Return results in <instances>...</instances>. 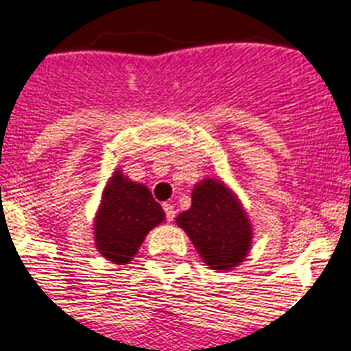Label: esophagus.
I'll return each mask as SVG.
<instances>
[{
    "mask_svg": "<svg viewBox=\"0 0 351 351\" xmlns=\"http://www.w3.org/2000/svg\"><path fill=\"white\" fill-rule=\"evenodd\" d=\"M164 210H166L167 221H173V220H175L176 210H175V207H173V205H171V204H164Z\"/></svg>",
    "mask_w": 351,
    "mask_h": 351,
    "instance_id": "esophagus-1",
    "label": "esophagus"
}]
</instances>
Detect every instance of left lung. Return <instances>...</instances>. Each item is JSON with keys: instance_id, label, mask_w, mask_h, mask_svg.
Masks as SVG:
<instances>
[{"instance_id": "obj_1", "label": "left lung", "mask_w": 351, "mask_h": 351, "mask_svg": "<svg viewBox=\"0 0 351 351\" xmlns=\"http://www.w3.org/2000/svg\"><path fill=\"white\" fill-rule=\"evenodd\" d=\"M198 254L215 270H230L250 249L252 229L243 207L220 180L209 178L193 189V205L176 218Z\"/></svg>"}]
</instances>
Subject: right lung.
Here are the masks:
<instances>
[{"label":"right lung","mask_w":351,"mask_h":351,"mask_svg":"<svg viewBox=\"0 0 351 351\" xmlns=\"http://www.w3.org/2000/svg\"><path fill=\"white\" fill-rule=\"evenodd\" d=\"M164 218L166 213L147 187L128 180L121 171H115L95 216L97 249L113 263H128L147 232Z\"/></svg>","instance_id":"1"}]
</instances>
